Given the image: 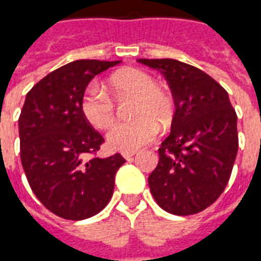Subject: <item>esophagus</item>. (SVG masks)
Instances as JSON below:
<instances>
[{
	"label": "esophagus",
	"instance_id": "obj_1",
	"mask_svg": "<svg viewBox=\"0 0 261 261\" xmlns=\"http://www.w3.org/2000/svg\"><path fill=\"white\" fill-rule=\"evenodd\" d=\"M135 153H136L135 151H133V152H124V153H122V156H124L126 161H129V159H132V156L135 155Z\"/></svg>",
	"mask_w": 261,
	"mask_h": 261
}]
</instances>
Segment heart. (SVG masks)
I'll return each mask as SVG.
<instances>
[{
	"label": "heart",
	"instance_id": "obj_1",
	"mask_svg": "<svg viewBox=\"0 0 261 261\" xmlns=\"http://www.w3.org/2000/svg\"><path fill=\"white\" fill-rule=\"evenodd\" d=\"M106 88L117 99L136 96L133 103L136 120L117 124L109 132L108 144L114 151H136L155 140L158 124L166 128L173 120V98L167 91L156 86V80L144 70L137 68L118 70L110 76ZM111 97L96 84H91L83 95V116L94 128L108 129L116 120V102Z\"/></svg>",
	"mask_w": 261,
	"mask_h": 261
}]
</instances>
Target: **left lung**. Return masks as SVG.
<instances>
[{
	"instance_id": "8db88e82",
	"label": "left lung",
	"mask_w": 261,
	"mask_h": 261,
	"mask_svg": "<svg viewBox=\"0 0 261 261\" xmlns=\"http://www.w3.org/2000/svg\"><path fill=\"white\" fill-rule=\"evenodd\" d=\"M137 61L165 76L175 105L170 135L148 177L151 193L167 213H200L229 182L238 151L236 110L225 88L196 66L171 58Z\"/></svg>"
}]
</instances>
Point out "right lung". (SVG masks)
<instances>
[{"mask_svg": "<svg viewBox=\"0 0 261 261\" xmlns=\"http://www.w3.org/2000/svg\"><path fill=\"white\" fill-rule=\"evenodd\" d=\"M120 61L77 60L53 70L28 91L19 117L20 158L28 184L48 211L69 221L108 205L120 153L94 156L105 139L82 113L88 83Z\"/></svg>", "mask_w": 261, "mask_h": 261, "instance_id": "obj_1", "label": "right lung"}]
</instances>
